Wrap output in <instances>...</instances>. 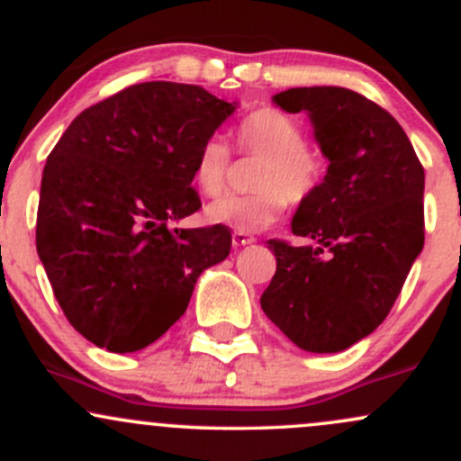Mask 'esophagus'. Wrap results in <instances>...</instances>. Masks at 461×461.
Returning <instances> with one entry per match:
<instances>
[{"instance_id":"1","label":"esophagus","mask_w":461,"mask_h":461,"mask_svg":"<svg viewBox=\"0 0 461 461\" xmlns=\"http://www.w3.org/2000/svg\"><path fill=\"white\" fill-rule=\"evenodd\" d=\"M231 242H234V247H245V245H251V242H253V236L245 234V231H234V234H231Z\"/></svg>"}]
</instances>
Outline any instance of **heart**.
<instances>
[{
  "instance_id": "b5f03b06",
  "label": "heart",
  "mask_w": 461,
  "mask_h": 461,
  "mask_svg": "<svg viewBox=\"0 0 461 461\" xmlns=\"http://www.w3.org/2000/svg\"><path fill=\"white\" fill-rule=\"evenodd\" d=\"M242 151L262 156L256 177V193L225 194L205 208L210 223L234 231L258 234L277 223L288 201L301 203L316 193L322 182V160L305 145V134L293 116L275 108L247 114L236 128ZM231 153L223 139L212 136L199 147L193 160V182L208 197L223 193Z\"/></svg>"
}]
</instances>
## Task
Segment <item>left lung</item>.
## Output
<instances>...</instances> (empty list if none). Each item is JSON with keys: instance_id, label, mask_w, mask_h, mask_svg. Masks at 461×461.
Returning a JSON list of instances; mask_svg holds the SVG:
<instances>
[{"instance_id": "left-lung-1", "label": "left lung", "mask_w": 461, "mask_h": 461, "mask_svg": "<svg viewBox=\"0 0 461 461\" xmlns=\"http://www.w3.org/2000/svg\"><path fill=\"white\" fill-rule=\"evenodd\" d=\"M273 104L308 113L330 167L293 216L312 245L268 240L262 310L303 351H345L382 325L420 256L425 171L394 116L356 91L288 88Z\"/></svg>"}]
</instances>
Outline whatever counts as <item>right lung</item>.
<instances>
[{"label":"right lung","mask_w":461,"mask_h":461,"mask_svg":"<svg viewBox=\"0 0 461 461\" xmlns=\"http://www.w3.org/2000/svg\"><path fill=\"white\" fill-rule=\"evenodd\" d=\"M236 105L194 84H134L77 114L47 158L36 251L93 345L149 347L186 312L199 275L230 256L225 225L168 223L201 208L194 153Z\"/></svg>","instance_id":"right-lung-1"}]
</instances>
